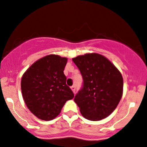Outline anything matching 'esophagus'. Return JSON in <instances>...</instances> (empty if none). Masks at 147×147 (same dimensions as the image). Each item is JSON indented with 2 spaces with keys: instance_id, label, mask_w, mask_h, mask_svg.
<instances>
[{
  "instance_id": "34e87169",
  "label": "esophagus",
  "mask_w": 147,
  "mask_h": 147,
  "mask_svg": "<svg viewBox=\"0 0 147 147\" xmlns=\"http://www.w3.org/2000/svg\"><path fill=\"white\" fill-rule=\"evenodd\" d=\"M71 89H72V90L73 91V93L75 92V87L74 86H72V87H71Z\"/></svg>"
}]
</instances>
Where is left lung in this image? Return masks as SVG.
I'll list each match as a JSON object with an SVG mask.
<instances>
[{"mask_svg":"<svg viewBox=\"0 0 147 147\" xmlns=\"http://www.w3.org/2000/svg\"><path fill=\"white\" fill-rule=\"evenodd\" d=\"M83 76V88L74 101L81 115L91 121L106 118L116 109L123 92L121 73L107 58L96 53L72 59Z\"/></svg>","mask_w":147,"mask_h":147,"instance_id":"left-lung-1","label":"left lung"}]
</instances>
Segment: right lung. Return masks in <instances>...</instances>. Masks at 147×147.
Returning <instances> with one entry per match:
<instances>
[{"mask_svg":"<svg viewBox=\"0 0 147 147\" xmlns=\"http://www.w3.org/2000/svg\"><path fill=\"white\" fill-rule=\"evenodd\" d=\"M67 58L50 54L33 63L23 74L21 89L29 110L42 120H51L74 94L66 84Z\"/></svg>","mask_w":147,"mask_h":147,"instance_id":"obj_1","label":"right lung"}]
</instances>
